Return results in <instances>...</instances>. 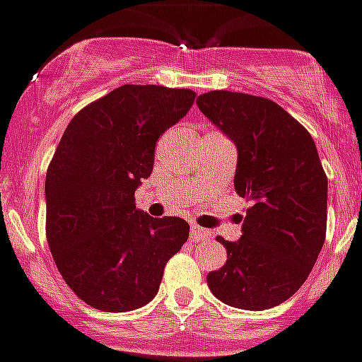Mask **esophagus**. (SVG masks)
Returning <instances> with one entry per match:
<instances>
[{"instance_id":"34e87169","label":"esophagus","mask_w":362,"mask_h":362,"mask_svg":"<svg viewBox=\"0 0 362 362\" xmlns=\"http://www.w3.org/2000/svg\"><path fill=\"white\" fill-rule=\"evenodd\" d=\"M190 238H192L194 242H205V240L211 238V233L206 228L199 227V225H192V228H190Z\"/></svg>"}]
</instances>
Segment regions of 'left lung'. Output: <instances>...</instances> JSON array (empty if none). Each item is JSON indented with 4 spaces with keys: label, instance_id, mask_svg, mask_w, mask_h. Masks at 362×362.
<instances>
[{
    "label": "left lung",
    "instance_id": "left-lung-1",
    "mask_svg": "<svg viewBox=\"0 0 362 362\" xmlns=\"http://www.w3.org/2000/svg\"><path fill=\"white\" fill-rule=\"evenodd\" d=\"M197 106L238 148L234 188L251 203L242 238L206 284L225 304L262 311L295 295L326 240L328 177L310 132L276 102L209 91Z\"/></svg>",
    "mask_w": 362,
    "mask_h": 362
}]
</instances>
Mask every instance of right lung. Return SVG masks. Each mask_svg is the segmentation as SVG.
I'll return each instance as SVG.
<instances>
[{
	"label": "right lung",
	"instance_id": "right-lung-1",
	"mask_svg": "<svg viewBox=\"0 0 362 362\" xmlns=\"http://www.w3.org/2000/svg\"><path fill=\"white\" fill-rule=\"evenodd\" d=\"M192 89L126 84L80 110L45 175L49 249L80 300L107 313L143 308L159 291L166 262L188 240L175 216L135 209L156 143L194 104Z\"/></svg>",
	"mask_w": 362,
	"mask_h": 362
}]
</instances>
